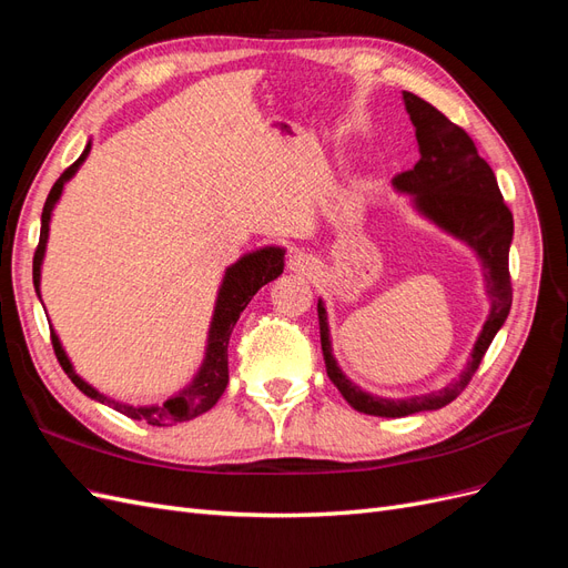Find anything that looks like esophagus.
I'll list each match as a JSON object with an SVG mask.
<instances>
[{"label":"esophagus","mask_w":568,"mask_h":568,"mask_svg":"<svg viewBox=\"0 0 568 568\" xmlns=\"http://www.w3.org/2000/svg\"><path fill=\"white\" fill-rule=\"evenodd\" d=\"M288 270L296 272V274H307V277H311V274L317 272V263H315L313 255L294 253V255L288 257Z\"/></svg>","instance_id":"esophagus-1"}]
</instances>
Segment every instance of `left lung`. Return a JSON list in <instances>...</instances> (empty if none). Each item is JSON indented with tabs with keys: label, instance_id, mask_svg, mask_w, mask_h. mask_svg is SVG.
Masks as SVG:
<instances>
[{
	"label": "left lung",
	"instance_id": "obj_1",
	"mask_svg": "<svg viewBox=\"0 0 568 568\" xmlns=\"http://www.w3.org/2000/svg\"><path fill=\"white\" fill-rule=\"evenodd\" d=\"M405 109L415 125L419 161L417 165L393 178L395 192L409 194L415 209L426 220H432L443 232L453 234L467 244L484 267L486 296L490 311L480 329L467 367L455 382L445 388L412 395V398H382L355 386L341 372L332 355L329 322L322 298L317 301L320 341L326 365V376L341 390L351 407L374 417H407L426 409H440L453 403L467 388L474 372L478 369L495 334L505 324L511 307V280H509V244L514 236V220L503 201L490 165L478 156L471 136L453 120L445 118L436 106L412 92H403Z\"/></svg>",
	"mask_w": 568,
	"mask_h": 568
}]
</instances>
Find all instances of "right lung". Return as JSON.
I'll return each instance as SVG.
<instances>
[{
  "label": "right lung",
  "mask_w": 568,
  "mask_h": 568,
  "mask_svg": "<svg viewBox=\"0 0 568 568\" xmlns=\"http://www.w3.org/2000/svg\"><path fill=\"white\" fill-rule=\"evenodd\" d=\"M92 149V142L84 146L82 156L63 170V175L51 186V192L44 201L42 209V227H40V244L36 251V257H32V284H36L38 298H40V277H42V261H44V251H47V239H49V222H51V211H54L57 201L61 199L63 184L71 180L78 168L88 159V153ZM284 272V248L280 246H265L257 248L253 253H246L239 257L234 265L225 270V277H222L220 291H217V301H215V311L211 320V329H209V346H205V357L203 365L199 367L196 376L186 388L180 393L170 395V398L161 405H128V403H118L109 395L99 393L94 386H90L84 379L75 374L71 359H68L61 341L57 332L51 329V346H54L59 365L63 372L88 398L104 403L113 407L120 415H125L130 419H140L151 426H168V424H178V422H189L203 412H209L217 400L220 395L225 393L227 382H230V369H227V346H230V336L239 315L244 313V307L251 303V298L257 294V288L265 286L267 282L277 280Z\"/></svg>",
  "instance_id": "right-lung-1"
}]
</instances>
